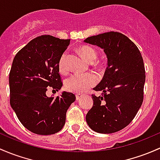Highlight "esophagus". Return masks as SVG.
<instances>
[{
    "label": "esophagus",
    "instance_id": "34e87169",
    "mask_svg": "<svg viewBox=\"0 0 160 160\" xmlns=\"http://www.w3.org/2000/svg\"><path fill=\"white\" fill-rule=\"evenodd\" d=\"M82 97H83V95H82V94H80V93H77V94H76V100H80V98H81Z\"/></svg>",
    "mask_w": 160,
    "mask_h": 160
}]
</instances>
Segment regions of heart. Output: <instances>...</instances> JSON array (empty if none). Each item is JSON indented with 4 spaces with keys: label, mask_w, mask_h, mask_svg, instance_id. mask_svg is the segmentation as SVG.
<instances>
[{
    "label": "heart",
    "mask_w": 160,
    "mask_h": 160,
    "mask_svg": "<svg viewBox=\"0 0 160 160\" xmlns=\"http://www.w3.org/2000/svg\"><path fill=\"white\" fill-rule=\"evenodd\" d=\"M80 52L83 55V58L90 63H93L97 58V52L93 48L90 46L80 47ZM59 70L61 73H65L68 70L67 63V53L64 52L60 57L58 63ZM98 82V77L93 73H85V74H80V73H75V74L70 76L66 80L65 87L67 90L70 92L77 93H82L87 91L89 89L93 87Z\"/></svg>",
    "instance_id": "obj_1"
}]
</instances>
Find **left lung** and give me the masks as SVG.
I'll return each mask as SVG.
<instances>
[{
    "label": "left lung",
    "instance_id": "left-lung-1",
    "mask_svg": "<svg viewBox=\"0 0 160 160\" xmlns=\"http://www.w3.org/2000/svg\"><path fill=\"white\" fill-rule=\"evenodd\" d=\"M83 41L103 50L107 67L93 90V105L86 116L87 124L100 133H112L125 128L137 115L143 100L145 67L135 43L119 32H107Z\"/></svg>",
    "mask_w": 160,
    "mask_h": 160
}]
</instances>
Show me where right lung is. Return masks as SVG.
<instances>
[{"label": "right lung", "instance_id": "add662e5", "mask_svg": "<svg viewBox=\"0 0 160 160\" xmlns=\"http://www.w3.org/2000/svg\"><path fill=\"white\" fill-rule=\"evenodd\" d=\"M70 40L50 35L34 38L14 57L9 74L10 103L23 127L38 135L61 130L66 113L76 100L62 92L56 98L46 95L48 87L58 91L62 81L58 63Z\"/></svg>", "mask_w": 160, "mask_h": 160}]
</instances>
